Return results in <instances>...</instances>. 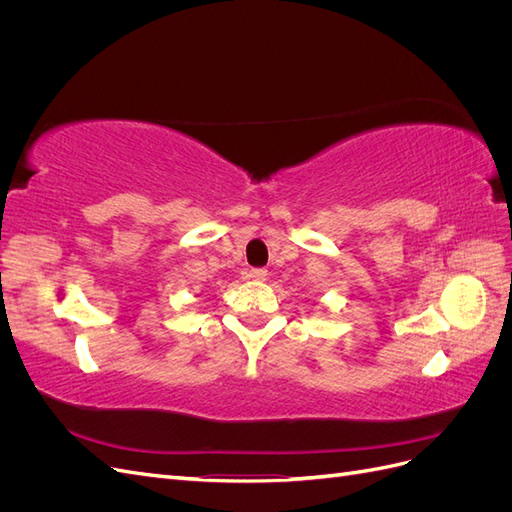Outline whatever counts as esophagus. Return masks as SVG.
<instances>
[{
    "instance_id": "34e87169",
    "label": "esophagus",
    "mask_w": 512,
    "mask_h": 512,
    "mask_svg": "<svg viewBox=\"0 0 512 512\" xmlns=\"http://www.w3.org/2000/svg\"><path fill=\"white\" fill-rule=\"evenodd\" d=\"M247 277L254 282H265L267 280V271L265 269H252L250 273H247Z\"/></svg>"
}]
</instances>
